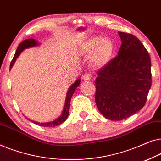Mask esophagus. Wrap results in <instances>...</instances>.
I'll use <instances>...</instances> for the list:
<instances>
[{
	"label": "esophagus",
	"mask_w": 161,
	"mask_h": 161,
	"mask_svg": "<svg viewBox=\"0 0 161 161\" xmlns=\"http://www.w3.org/2000/svg\"><path fill=\"white\" fill-rule=\"evenodd\" d=\"M91 78H92V77H91V75H90V74H89V73L84 74V75H83V76L82 77L83 80H85V81L90 80H91Z\"/></svg>",
	"instance_id": "obj_1"
}]
</instances>
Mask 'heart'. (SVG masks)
Masks as SVG:
<instances>
[{
    "label": "heart",
    "instance_id": "heart-1",
    "mask_svg": "<svg viewBox=\"0 0 161 161\" xmlns=\"http://www.w3.org/2000/svg\"><path fill=\"white\" fill-rule=\"evenodd\" d=\"M79 52L83 56H89L92 67L101 68L108 64L113 58L114 44L109 38L92 36L79 45Z\"/></svg>",
    "mask_w": 161,
    "mask_h": 161
}]
</instances>
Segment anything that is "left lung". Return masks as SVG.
<instances>
[{
  "instance_id": "1",
  "label": "left lung",
  "mask_w": 161,
  "mask_h": 161,
  "mask_svg": "<svg viewBox=\"0 0 161 161\" xmlns=\"http://www.w3.org/2000/svg\"><path fill=\"white\" fill-rule=\"evenodd\" d=\"M118 56L99 70L95 103L108 119L119 121L144 107L152 84L149 55L137 37L119 31Z\"/></svg>"
}]
</instances>
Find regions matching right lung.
I'll use <instances>...</instances> for the list:
<instances>
[{"mask_svg": "<svg viewBox=\"0 0 161 161\" xmlns=\"http://www.w3.org/2000/svg\"><path fill=\"white\" fill-rule=\"evenodd\" d=\"M40 45L39 42H38L36 40H35L34 39H25L22 42L19 44L18 47L16 50V53H15L14 58H13L12 62L10 64V69H12V67L14 65V64L16 61V59L18 58V56H19V54L21 53L24 50L27 49V48H31V47H36V46H38ZM80 78H78V80H76L75 82L73 84H72L71 86L68 89L67 93V96H66V100H65V104L64 106V109L62 113H61V116H59L58 118L56 119L50 121V122H35V121L31 120L32 122H34V124H36L37 125H39V126L42 127H56L58 126V125H60L61 124L64 122V121L67 119L68 117V115H69V105H70V100H71V98L72 95H73L74 92H75V90L77 89V87H78V86L80 85Z\"/></svg>", "mask_w": 161, "mask_h": 161, "instance_id": "1", "label": "right lung"}]
</instances>
